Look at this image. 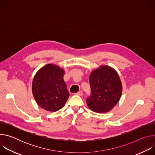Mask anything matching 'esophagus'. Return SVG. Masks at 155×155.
<instances>
[{
	"mask_svg": "<svg viewBox=\"0 0 155 155\" xmlns=\"http://www.w3.org/2000/svg\"><path fill=\"white\" fill-rule=\"evenodd\" d=\"M76 94H77V95H78V96H82V95H83V93H82V91H79V92H78Z\"/></svg>",
	"mask_w": 155,
	"mask_h": 155,
	"instance_id": "obj_1",
	"label": "esophagus"
}]
</instances>
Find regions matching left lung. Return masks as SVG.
Masks as SVG:
<instances>
[{
  "label": "left lung",
  "instance_id": "obj_1",
  "mask_svg": "<svg viewBox=\"0 0 155 155\" xmlns=\"http://www.w3.org/2000/svg\"><path fill=\"white\" fill-rule=\"evenodd\" d=\"M91 95L86 103L92 111L106 113L112 110L120 101L122 83L118 73L107 65L93 71L90 76Z\"/></svg>",
  "mask_w": 155,
  "mask_h": 155
}]
</instances>
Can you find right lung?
Masks as SVG:
<instances>
[{"label":"right lung","mask_w":155,"mask_h":155,"mask_svg":"<svg viewBox=\"0 0 155 155\" xmlns=\"http://www.w3.org/2000/svg\"><path fill=\"white\" fill-rule=\"evenodd\" d=\"M64 71L59 66L48 64L35 74L32 86L33 96L42 108L56 112L63 107L69 97L63 79Z\"/></svg>","instance_id":"right-lung-1"}]
</instances>
